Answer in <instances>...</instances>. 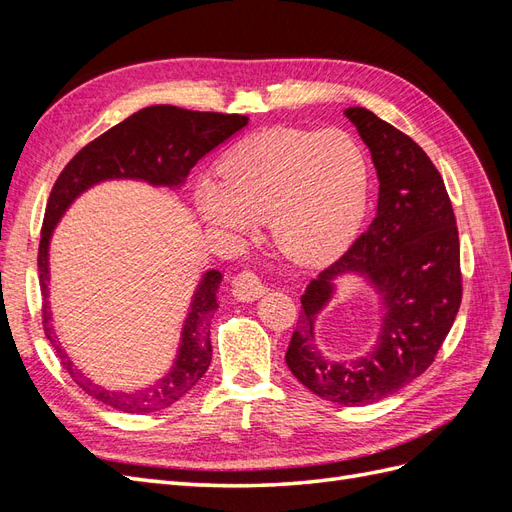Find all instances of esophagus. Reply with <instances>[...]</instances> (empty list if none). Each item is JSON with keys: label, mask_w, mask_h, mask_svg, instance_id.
Listing matches in <instances>:
<instances>
[{"label": "esophagus", "mask_w": 512, "mask_h": 512, "mask_svg": "<svg viewBox=\"0 0 512 512\" xmlns=\"http://www.w3.org/2000/svg\"><path fill=\"white\" fill-rule=\"evenodd\" d=\"M265 292L267 286L262 284L260 277L252 271H241L239 275H235V280H232V294H235V299L239 301H256Z\"/></svg>", "instance_id": "1"}]
</instances>
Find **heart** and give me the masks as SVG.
Returning a JSON list of instances; mask_svg holds the SVG:
<instances>
[{
	"label": "heart",
	"instance_id": "heart-1",
	"mask_svg": "<svg viewBox=\"0 0 512 512\" xmlns=\"http://www.w3.org/2000/svg\"><path fill=\"white\" fill-rule=\"evenodd\" d=\"M220 173L224 183L196 188L200 218L222 235L267 220L275 250L294 265H329L361 224L367 164L342 130H262L228 153Z\"/></svg>",
	"mask_w": 512,
	"mask_h": 512
}]
</instances>
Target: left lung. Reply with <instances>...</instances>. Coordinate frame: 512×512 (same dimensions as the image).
Here are the masks:
<instances>
[{"label":"left lung","mask_w":512,"mask_h":512,"mask_svg":"<svg viewBox=\"0 0 512 512\" xmlns=\"http://www.w3.org/2000/svg\"><path fill=\"white\" fill-rule=\"evenodd\" d=\"M371 151L380 192L374 222L301 297L286 363L303 386L339 406H367L397 393L433 363L461 305L459 232L444 179L412 138L363 106L346 108ZM356 272L379 294L383 327L359 360H327L315 318L339 274Z\"/></svg>","instance_id":"left-lung-1"}]
</instances>
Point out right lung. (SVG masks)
<instances>
[{"label": "right lung", "instance_id": "add662e5", "mask_svg": "<svg viewBox=\"0 0 512 512\" xmlns=\"http://www.w3.org/2000/svg\"><path fill=\"white\" fill-rule=\"evenodd\" d=\"M245 115L200 113L188 108L158 104L130 115L115 128L98 136L68 162L57 177L46 203L38 247V273L42 290V327L55 348L61 367L81 389L102 404L128 414H149L175 404L205 376L211 363V318L218 309L220 271H207L200 280L181 331L177 359L168 374L143 391H111L91 382L76 369L61 348L53 329L49 305V243L61 215L91 185L108 179H136L164 188H181L194 164L211 149L247 126Z\"/></svg>", "mask_w": 512, "mask_h": 512}]
</instances>
